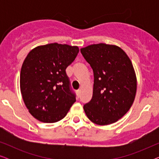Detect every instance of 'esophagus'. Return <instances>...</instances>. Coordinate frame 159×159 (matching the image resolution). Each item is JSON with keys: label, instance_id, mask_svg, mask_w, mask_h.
Masks as SVG:
<instances>
[{"label": "esophagus", "instance_id": "esophagus-1", "mask_svg": "<svg viewBox=\"0 0 159 159\" xmlns=\"http://www.w3.org/2000/svg\"><path fill=\"white\" fill-rule=\"evenodd\" d=\"M77 93L78 96H80V90H77Z\"/></svg>", "mask_w": 159, "mask_h": 159}]
</instances>
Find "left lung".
<instances>
[{"label": "left lung", "mask_w": 159, "mask_h": 159, "mask_svg": "<svg viewBox=\"0 0 159 159\" xmlns=\"http://www.w3.org/2000/svg\"><path fill=\"white\" fill-rule=\"evenodd\" d=\"M94 74L93 97L84 111L93 123L108 125L129 110L137 90V79L129 58L121 48L105 43L80 49Z\"/></svg>", "instance_id": "8db88e82"}]
</instances>
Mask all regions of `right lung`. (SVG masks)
<instances>
[{"mask_svg": "<svg viewBox=\"0 0 159 159\" xmlns=\"http://www.w3.org/2000/svg\"><path fill=\"white\" fill-rule=\"evenodd\" d=\"M79 51L77 46L50 43L34 48L24 61L21 93L30 113L38 120H61L76 101L66 69Z\"/></svg>", "mask_w": 159, "mask_h": 159, "instance_id": "add662e5", "label": "right lung"}]
</instances>
